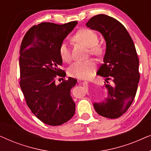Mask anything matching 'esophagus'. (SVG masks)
<instances>
[{"label":"esophagus","instance_id":"obj_1","mask_svg":"<svg viewBox=\"0 0 151 151\" xmlns=\"http://www.w3.org/2000/svg\"><path fill=\"white\" fill-rule=\"evenodd\" d=\"M82 85H83V86H84V88H88V82H86V81L82 82Z\"/></svg>","mask_w":151,"mask_h":151}]
</instances>
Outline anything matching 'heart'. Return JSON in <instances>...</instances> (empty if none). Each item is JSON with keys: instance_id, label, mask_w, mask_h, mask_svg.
Here are the masks:
<instances>
[{"instance_id": "obj_1", "label": "heart", "mask_w": 151, "mask_h": 151, "mask_svg": "<svg viewBox=\"0 0 151 151\" xmlns=\"http://www.w3.org/2000/svg\"><path fill=\"white\" fill-rule=\"evenodd\" d=\"M73 38L76 41L82 43L89 47L91 54L101 55L103 53V49L98 44L99 38L98 34L93 30L88 28L80 29L74 35ZM58 52L63 61L69 63L71 60V53L68 45L63 42L60 45ZM96 68V63L93 60L89 59L83 61H77L73 63L68 69L69 75L79 79H88L93 74Z\"/></svg>"}]
</instances>
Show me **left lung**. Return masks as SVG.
Wrapping results in <instances>:
<instances>
[{"label":"left lung","mask_w":151,"mask_h":151,"mask_svg":"<svg viewBox=\"0 0 151 151\" xmlns=\"http://www.w3.org/2000/svg\"><path fill=\"white\" fill-rule=\"evenodd\" d=\"M86 25L100 32L106 40L104 63L97 74L113 82L112 86L105 85L108 97L102 102L94 103L95 110L104 117L117 118L127 112L137 92L140 76L135 45L124 26L109 16H95Z\"/></svg>","instance_id":"8db88e82"}]
</instances>
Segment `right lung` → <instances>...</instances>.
I'll use <instances>...</instances> for the list:
<instances>
[{
  "mask_svg": "<svg viewBox=\"0 0 151 151\" xmlns=\"http://www.w3.org/2000/svg\"><path fill=\"white\" fill-rule=\"evenodd\" d=\"M77 21L63 24L42 22L34 25L22 39L20 49V86L32 112L42 122L59 126L75 114L76 104L70 92L77 80L69 78L58 85L57 78H65L60 45ZM60 80V79H59Z\"/></svg>",
  "mask_w": 151,
  "mask_h": 151,
  "instance_id": "1",
  "label": "right lung"
}]
</instances>
